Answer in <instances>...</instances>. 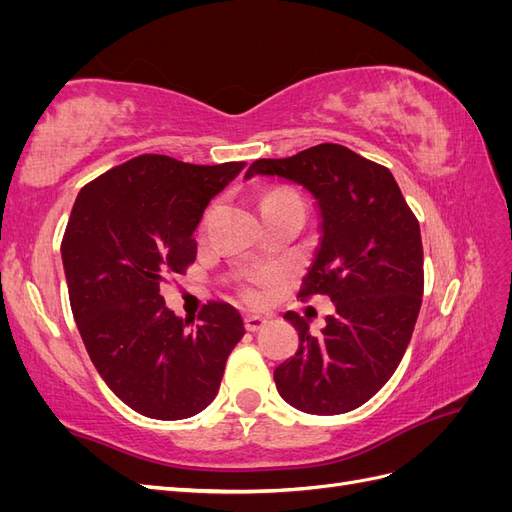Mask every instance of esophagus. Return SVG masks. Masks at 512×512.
I'll return each mask as SVG.
<instances>
[{
	"label": "esophagus",
	"mask_w": 512,
	"mask_h": 512,
	"mask_svg": "<svg viewBox=\"0 0 512 512\" xmlns=\"http://www.w3.org/2000/svg\"><path fill=\"white\" fill-rule=\"evenodd\" d=\"M267 318L265 316H256V314H247L245 316V329L250 333H258L260 329L267 327Z\"/></svg>",
	"instance_id": "1"
}]
</instances>
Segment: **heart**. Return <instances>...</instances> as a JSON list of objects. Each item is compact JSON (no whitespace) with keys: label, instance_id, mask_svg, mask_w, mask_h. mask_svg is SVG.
<instances>
[{"label":"heart","instance_id":"1","mask_svg":"<svg viewBox=\"0 0 512 512\" xmlns=\"http://www.w3.org/2000/svg\"><path fill=\"white\" fill-rule=\"evenodd\" d=\"M288 203H299V198L294 196L288 190H271L260 200V211L262 209H271V207H280V205H288ZM245 297L256 301L260 297V290L256 286H247L245 288Z\"/></svg>","mask_w":512,"mask_h":512}]
</instances>
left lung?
<instances>
[{"label":"left lung","instance_id":"1","mask_svg":"<svg viewBox=\"0 0 512 512\" xmlns=\"http://www.w3.org/2000/svg\"><path fill=\"white\" fill-rule=\"evenodd\" d=\"M254 175L299 183L316 198L320 245L303 277L301 301L327 294L335 314L320 335L299 314V350L275 367L282 399L307 414H344L389 382L423 303V243L389 168L348 147L322 143L282 160H256Z\"/></svg>","mask_w":512,"mask_h":512}]
</instances>
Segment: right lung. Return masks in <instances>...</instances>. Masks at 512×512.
I'll list each match as a JSON object with an SVG mask.
<instances>
[{"label":"right lung","mask_w":512,"mask_h":512,"mask_svg":"<svg viewBox=\"0 0 512 512\" xmlns=\"http://www.w3.org/2000/svg\"><path fill=\"white\" fill-rule=\"evenodd\" d=\"M243 166L145 153L76 196L61 241L72 314L98 374L138 414L179 421L205 410L245 333L228 303H207L192 327L160 294L168 273L196 260L203 211Z\"/></svg>","instance_id":"right-lung-1"}]
</instances>
